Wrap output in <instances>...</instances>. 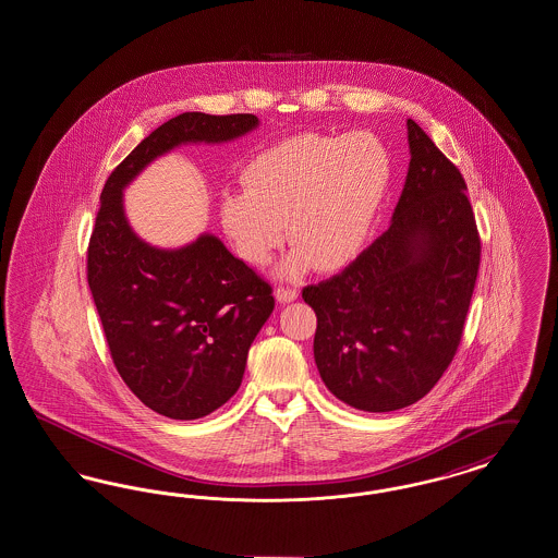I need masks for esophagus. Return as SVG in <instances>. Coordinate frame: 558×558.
<instances>
[{"label": "esophagus", "mask_w": 558, "mask_h": 558, "mask_svg": "<svg viewBox=\"0 0 558 558\" xmlns=\"http://www.w3.org/2000/svg\"><path fill=\"white\" fill-rule=\"evenodd\" d=\"M296 296H299V291L292 289V287H278V289H276V299H278L280 303H291Z\"/></svg>", "instance_id": "esophagus-1"}]
</instances>
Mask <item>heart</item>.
Here are the masks:
<instances>
[{
  "label": "heart",
  "mask_w": 558,
  "mask_h": 558,
  "mask_svg": "<svg viewBox=\"0 0 558 558\" xmlns=\"http://www.w3.org/2000/svg\"><path fill=\"white\" fill-rule=\"evenodd\" d=\"M389 182V153L371 133H303L251 160L242 173L244 192H228L219 217L251 266L274 257L287 225L296 251L284 274L310 264L337 271L364 251Z\"/></svg>",
  "instance_id": "b5f03b06"
}]
</instances>
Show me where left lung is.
<instances>
[{"label":"left lung","mask_w":558,"mask_h":558,"mask_svg":"<svg viewBox=\"0 0 558 558\" xmlns=\"http://www.w3.org/2000/svg\"><path fill=\"white\" fill-rule=\"evenodd\" d=\"M410 167L387 232L345 269L303 289L314 357L332 396L364 412L425 398L458 351L481 239L466 182L408 119Z\"/></svg>","instance_id":"left-lung-1"}]
</instances>
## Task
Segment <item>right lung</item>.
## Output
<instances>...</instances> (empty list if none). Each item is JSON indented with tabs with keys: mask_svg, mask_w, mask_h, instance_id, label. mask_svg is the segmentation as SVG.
<instances>
[{
	"mask_svg": "<svg viewBox=\"0 0 558 558\" xmlns=\"http://www.w3.org/2000/svg\"><path fill=\"white\" fill-rule=\"evenodd\" d=\"M257 117L184 112L144 137L108 175L87 244V282L112 364L133 396L173 421L211 414L239 391L248 347L274 312L271 287L203 234L162 251L137 239L123 187L186 142H228Z\"/></svg>",
	"mask_w": 558,
	"mask_h": 558,
	"instance_id": "right-lung-1",
	"label": "right lung"
}]
</instances>
